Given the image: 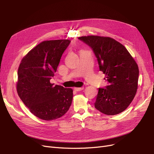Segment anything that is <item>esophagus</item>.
Returning a JSON list of instances; mask_svg holds the SVG:
<instances>
[{
  "label": "esophagus",
  "mask_w": 154,
  "mask_h": 154,
  "mask_svg": "<svg viewBox=\"0 0 154 154\" xmlns=\"http://www.w3.org/2000/svg\"><path fill=\"white\" fill-rule=\"evenodd\" d=\"M83 88H84V87H74V89L76 91H82Z\"/></svg>",
  "instance_id": "34e87169"
}]
</instances>
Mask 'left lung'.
I'll list each match as a JSON object with an SVG mask.
<instances>
[{
    "instance_id": "obj_1",
    "label": "left lung",
    "mask_w": 154,
    "mask_h": 154,
    "mask_svg": "<svg viewBox=\"0 0 154 154\" xmlns=\"http://www.w3.org/2000/svg\"><path fill=\"white\" fill-rule=\"evenodd\" d=\"M92 49L100 71L109 85L99 88L95 108L106 115L122 112L137 92L139 68L125 46L110 37L91 35L78 38Z\"/></svg>"
}]
</instances>
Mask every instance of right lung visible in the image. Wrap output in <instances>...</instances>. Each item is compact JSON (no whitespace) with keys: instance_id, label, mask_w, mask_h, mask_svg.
<instances>
[{"instance_id":"1","label":"right lung","mask_w":154,"mask_h":154,"mask_svg":"<svg viewBox=\"0 0 154 154\" xmlns=\"http://www.w3.org/2000/svg\"><path fill=\"white\" fill-rule=\"evenodd\" d=\"M70 42L66 39L42 42L23 57L18 67V94L31 112L41 119L60 118L72 103V88L50 82Z\"/></svg>"}]
</instances>
